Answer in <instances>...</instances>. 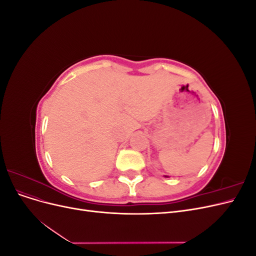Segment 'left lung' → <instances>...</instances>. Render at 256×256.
<instances>
[{
  "instance_id": "8db88e82",
  "label": "left lung",
  "mask_w": 256,
  "mask_h": 256,
  "mask_svg": "<svg viewBox=\"0 0 256 256\" xmlns=\"http://www.w3.org/2000/svg\"><path fill=\"white\" fill-rule=\"evenodd\" d=\"M166 177H168V176H166Z\"/></svg>"
}]
</instances>
